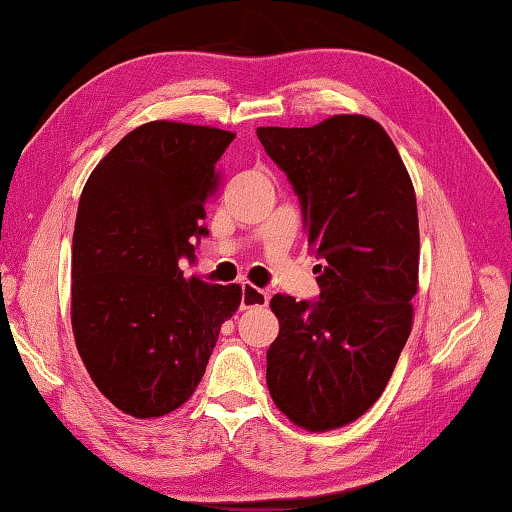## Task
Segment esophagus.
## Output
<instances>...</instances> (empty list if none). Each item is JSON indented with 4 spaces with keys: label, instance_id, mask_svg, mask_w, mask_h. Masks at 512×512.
Wrapping results in <instances>:
<instances>
[{
    "label": "esophagus",
    "instance_id": "34e87169",
    "mask_svg": "<svg viewBox=\"0 0 512 512\" xmlns=\"http://www.w3.org/2000/svg\"><path fill=\"white\" fill-rule=\"evenodd\" d=\"M269 303V292L252 283L243 285V298H240V310H254V307H265Z\"/></svg>",
    "mask_w": 512,
    "mask_h": 512
}]
</instances>
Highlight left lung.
Wrapping results in <instances>:
<instances>
[{"label":"left lung","mask_w":512,"mask_h":512,"mask_svg":"<svg viewBox=\"0 0 512 512\" xmlns=\"http://www.w3.org/2000/svg\"><path fill=\"white\" fill-rule=\"evenodd\" d=\"M301 198L318 303L276 294L267 388L298 428L327 432L381 397L412 330L419 216L410 173L379 122L332 115L307 129L258 127Z\"/></svg>","instance_id":"1"}]
</instances>
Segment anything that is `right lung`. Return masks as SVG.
<instances>
[{
	"mask_svg": "<svg viewBox=\"0 0 512 512\" xmlns=\"http://www.w3.org/2000/svg\"><path fill=\"white\" fill-rule=\"evenodd\" d=\"M234 133L156 120L127 133L82 189L73 231L71 325L91 381L136 419L180 408L205 374L243 287L187 278L205 205Z\"/></svg>",
	"mask_w": 512,
	"mask_h": 512,
	"instance_id": "add662e5",
	"label": "right lung"
}]
</instances>
